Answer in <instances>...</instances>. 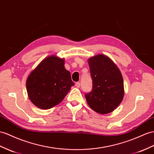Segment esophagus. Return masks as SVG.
<instances>
[{"label":"esophagus","mask_w":154,"mask_h":154,"mask_svg":"<svg viewBox=\"0 0 154 154\" xmlns=\"http://www.w3.org/2000/svg\"><path fill=\"white\" fill-rule=\"evenodd\" d=\"M75 86H76L77 88H80V86H81V83H80V82H76V83H75Z\"/></svg>","instance_id":"34e87169"}]
</instances>
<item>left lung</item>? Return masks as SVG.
Returning a JSON list of instances; mask_svg holds the SVG:
<instances>
[{
  "label": "left lung",
  "mask_w": 154,
  "mask_h": 154,
  "mask_svg": "<svg viewBox=\"0 0 154 154\" xmlns=\"http://www.w3.org/2000/svg\"><path fill=\"white\" fill-rule=\"evenodd\" d=\"M92 91L85 94L91 109L100 114L113 111L123 100L124 81L119 69L111 59L97 54L88 59Z\"/></svg>",
  "instance_id": "obj_1"
}]
</instances>
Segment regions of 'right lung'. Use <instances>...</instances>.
I'll return each instance as SVG.
<instances>
[{"instance_id": "right-lung-1", "label": "right lung", "mask_w": 154, "mask_h": 154, "mask_svg": "<svg viewBox=\"0 0 154 154\" xmlns=\"http://www.w3.org/2000/svg\"><path fill=\"white\" fill-rule=\"evenodd\" d=\"M74 85L64 60L50 56L42 60L26 80L29 99L39 109H49L60 103Z\"/></svg>"}]
</instances>
